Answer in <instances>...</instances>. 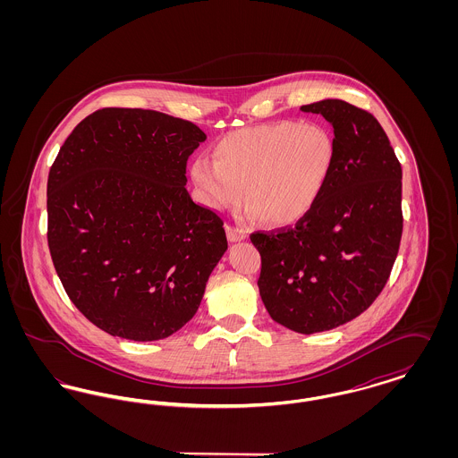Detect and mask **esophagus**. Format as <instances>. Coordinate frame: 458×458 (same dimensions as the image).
I'll use <instances>...</instances> for the list:
<instances>
[{
    "mask_svg": "<svg viewBox=\"0 0 458 458\" xmlns=\"http://www.w3.org/2000/svg\"><path fill=\"white\" fill-rule=\"evenodd\" d=\"M226 233H228V240H230V242H240V240H243L247 237V233H245L242 228L232 226V225L226 226Z\"/></svg>",
    "mask_w": 458,
    "mask_h": 458,
    "instance_id": "1",
    "label": "esophagus"
}]
</instances>
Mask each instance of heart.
Masks as SVG:
<instances>
[{"label":"heart","instance_id":"obj_1","mask_svg":"<svg viewBox=\"0 0 458 458\" xmlns=\"http://www.w3.org/2000/svg\"><path fill=\"white\" fill-rule=\"evenodd\" d=\"M213 159L197 157L191 166L206 206L233 208L243 194L250 215L290 225L304 218L323 194L336 146L323 125L286 120L221 137Z\"/></svg>","mask_w":458,"mask_h":458}]
</instances>
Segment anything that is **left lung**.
Here are the masks:
<instances>
[{
	"mask_svg": "<svg viewBox=\"0 0 458 458\" xmlns=\"http://www.w3.org/2000/svg\"><path fill=\"white\" fill-rule=\"evenodd\" d=\"M301 109L333 125V172L295 226L250 240L261 254L258 284L269 316L310 335L362 314L388 282L403 228L402 166L369 111L342 99Z\"/></svg>",
	"mask_w": 458,
	"mask_h": 458,
	"instance_id": "left-lung-1",
	"label": "left lung"
}]
</instances>
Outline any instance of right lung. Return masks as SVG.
Wrapping results in <instances>:
<instances>
[{
    "mask_svg": "<svg viewBox=\"0 0 458 458\" xmlns=\"http://www.w3.org/2000/svg\"><path fill=\"white\" fill-rule=\"evenodd\" d=\"M206 133L140 108H103L68 135L47 176V245L92 325L161 340L194 318L228 249L223 219L187 192Z\"/></svg>",
    "mask_w": 458,
    "mask_h": 458,
    "instance_id": "obj_1",
    "label": "right lung"
}]
</instances>
